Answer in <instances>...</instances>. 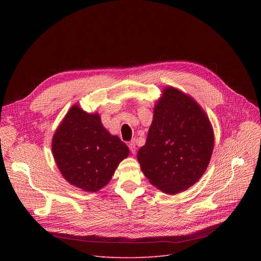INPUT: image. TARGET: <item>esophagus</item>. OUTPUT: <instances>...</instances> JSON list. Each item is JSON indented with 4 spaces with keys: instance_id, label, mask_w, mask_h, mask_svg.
Listing matches in <instances>:
<instances>
[{
    "instance_id": "34e87169",
    "label": "esophagus",
    "mask_w": 261,
    "mask_h": 261,
    "mask_svg": "<svg viewBox=\"0 0 261 261\" xmlns=\"http://www.w3.org/2000/svg\"><path fill=\"white\" fill-rule=\"evenodd\" d=\"M129 149H130V151L134 154L135 153V151H136V145H135V142L133 141V142H131V143H129Z\"/></svg>"
}]
</instances>
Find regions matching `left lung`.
<instances>
[{
  "label": "left lung",
  "instance_id": "8db88e82",
  "mask_svg": "<svg viewBox=\"0 0 261 261\" xmlns=\"http://www.w3.org/2000/svg\"><path fill=\"white\" fill-rule=\"evenodd\" d=\"M214 142L213 126L202 107L186 93L165 87L154 105L138 160L150 183L167 195H176L200 180Z\"/></svg>",
  "mask_w": 261,
  "mask_h": 261
}]
</instances>
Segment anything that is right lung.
Segmentation results:
<instances>
[{
	"mask_svg": "<svg viewBox=\"0 0 261 261\" xmlns=\"http://www.w3.org/2000/svg\"><path fill=\"white\" fill-rule=\"evenodd\" d=\"M55 162L64 179L89 193L105 187L129 155V148L101 123L98 113L72 106L51 141Z\"/></svg>",
	"mask_w": 261,
	"mask_h": 261,
	"instance_id": "add662e5",
	"label": "right lung"
}]
</instances>
